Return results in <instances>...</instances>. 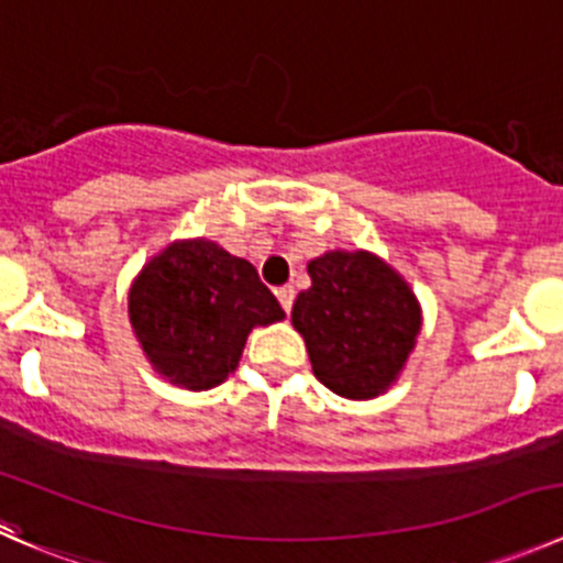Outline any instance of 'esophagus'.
Segmentation results:
<instances>
[{
	"label": "esophagus",
	"instance_id": "esophagus-1",
	"mask_svg": "<svg viewBox=\"0 0 563 563\" xmlns=\"http://www.w3.org/2000/svg\"><path fill=\"white\" fill-rule=\"evenodd\" d=\"M277 302L283 305V310H286V313H291V305H294V288L291 286H280L277 288Z\"/></svg>",
	"mask_w": 563,
	"mask_h": 563
}]
</instances>
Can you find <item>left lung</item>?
Segmentation results:
<instances>
[{"instance_id": "8db88e82", "label": "left lung", "mask_w": 563, "mask_h": 563, "mask_svg": "<svg viewBox=\"0 0 563 563\" xmlns=\"http://www.w3.org/2000/svg\"><path fill=\"white\" fill-rule=\"evenodd\" d=\"M308 275L310 288L297 294L291 324L316 379L352 401L390 390L423 327L401 272L371 250H327L308 261Z\"/></svg>"}]
</instances>
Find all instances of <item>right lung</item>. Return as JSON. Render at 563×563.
<instances>
[{"label": "right lung", "mask_w": 563, "mask_h": 563, "mask_svg": "<svg viewBox=\"0 0 563 563\" xmlns=\"http://www.w3.org/2000/svg\"><path fill=\"white\" fill-rule=\"evenodd\" d=\"M283 319L255 266L203 236L167 244L129 288V321L143 354L184 390L222 385L250 332Z\"/></svg>", "instance_id": "1"}]
</instances>
